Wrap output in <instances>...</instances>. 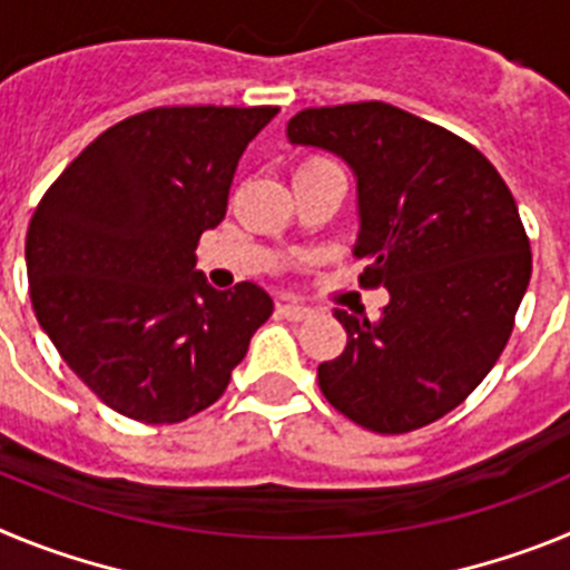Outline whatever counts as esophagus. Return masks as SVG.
<instances>
[{
  "label": "esophagus",
  "mask_w": 570,
  "mask_h": 570,
  "mask_svg": "<svg viewBox=\"0 0 570 570\" xmlns=\"http://www.w3.org/2000/svg\"><path fill=\"white\" fill-rule=\"evenodd\" d=\"M279 314L291 322H302V320H308L311 308H305V305H296V302H285V305H279Z\"/></svg>",
  "instance_id": "1"
}]
</instances>
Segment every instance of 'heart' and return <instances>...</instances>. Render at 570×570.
<instances>
[{"label":"heart","mask_w":570,"mask_h":570,"mask_svg":"<svg viewBox=\"0 0 570 570\" xmlns=\"http://www.w3.org/2000/svg\"><path fill=\"white\" fill-rule=\"evenodd\" d=\"M308 163H311V159H308Z\"/></svg>","instance_id":"obj_1"}]
</instances>
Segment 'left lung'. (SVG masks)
Segmentation results:
<instances>
[{
  "mask_svg": "<svg viewBox=\"0 0 570 570\" xmlns=\"http://www.w3.org/2000/svg\"><path fill=\"white\" fill-rule=\"evenodd\" d=\"M288 139L351 165L360 285L391 296L380 320L334 308L347 345L316 371L322 394L376 434L431 425L485 380L525 296L511 190L471 142L385 102L299 110Z\"/></svg>",
  "mask_w": 570,
  "mask_h": 570,
  "instance_id": "8db88e82",
  "label": "left lung"
}]
</instances>
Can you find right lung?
<instances>
[{"label": "right lung", "mask_w": 570, "mask_h": 570, "mask_svg": "<svg viewBox=\"0 0 570 570\" xmlns=\"http://www.w3.org/2000/svg\"><path fill=\"white\" fill-rule=\"evenodd\" d=\"M279 108H150L99 134L28 225L30 302L59 356L116 414L174 425L225 394L274 311L254 282L210 288L196 245L239 156Z\"/></svg>", "instance_id": "right-lung-1"}]
</instances>
